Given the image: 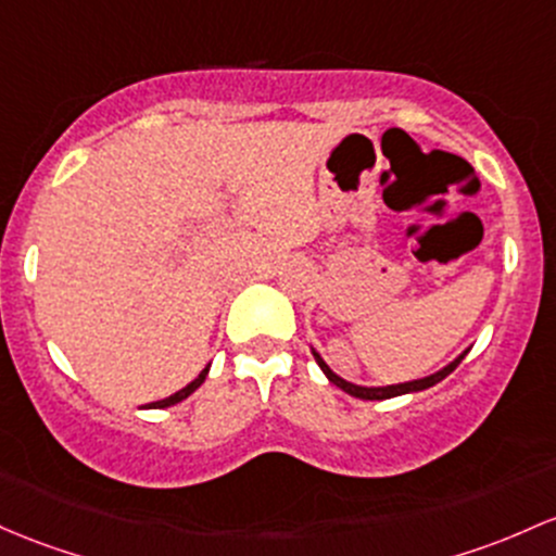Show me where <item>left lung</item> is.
<instances>
[{
  "mask_svg": "<svg viewBox=\"0 0 556 556\" xmlns=\"http://www.w3.org/2000/svg\"><path fill=\"white\" fill-rule=\"evenodd\" d=\"M311 353H314L316 364H319V369L325 371L327 380L332 382V386H338L340 390H345L348 395H353V399H362V401H386V399H395V395L419 393V390H427V388L438 386V382H441V380H446V377L451 375V371H454L456 367H459L462 358H465L467 353H469V348H467V351H462L459 356H456L454 362H448L446 367H443V369L432 371V375H427V377H419V380L395 382V386H356V382H348V380H343V377L334 375V371L329 369V364L325 362V358L319 356V351H316L314 345H311Z\"/></svg>",
  "mask_w": 556,
  "mask_h": 556,
  "instance_id": "obj_1",
  "label": "left lung"
}]
</instances>
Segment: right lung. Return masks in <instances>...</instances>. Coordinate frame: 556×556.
Here are the masks:
<instances>
[{
    "label": "right lung",
    "mask_w": 556,
    "mask_h": 556,
    "mask_svg": "<svg viewBox=\"0 0 556 556\" xmlns=\"http://www.w3.org/2000/svg\"><path fill=\"white\" fill-rule=\"evenodd\" d=\"M208 369H211V364H208V367H205L203 371H200V375L194 377V380L189 382V386H185L181 390H176V393H174V395H168V399H163V401H152V404H148V408H166V406L179 404V401H185L187 395H192L194 390H198L200 386H203L205 377H208Z\"/></svg>",
    "instance_id": "1"
}]
</instances>
